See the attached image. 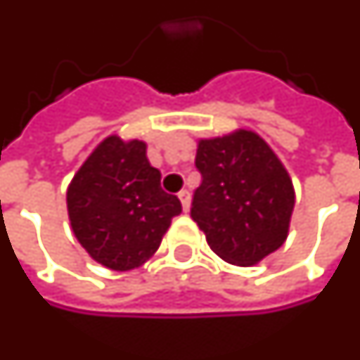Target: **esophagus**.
<instances>
[{"instance_id": "esophagus-1", "label": "esophagus", "mask_w": 360, "mask_h": 360, "mask_svg": "<svg viewBox=\"0 0 360 360\" xmlns=\"http://www.w3.org/2000/svg\"><path fill=\"white\" fill-rule=\"evenodd\" d=\"M179 200H181V205H183V210L187 212L188 206H191V193H188L187 188L179 191Z\"/></svg>"}]
</instances>
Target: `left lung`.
<instances>
[{
    "mask_svg": "<svg viewBox=\"0 0 360 360\" xmlns=\"http://www.w3.org/2000/svg\"><path fill=\"white\" fill-rule=\"evenodd\" d=\"M200 185L191 218L224 261L250 267L286 240L294 208L288 173L267 142L251 130L198 142Z\"/></svg>",
    "mask_w": 360,
    "mask_h": 360,
    "instance_id": "left-lung-1",
    "label": "left lung"
}]
</instances>
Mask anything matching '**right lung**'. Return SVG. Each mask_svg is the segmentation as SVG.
<instances>
[{
  "label": "right lung",
  "instance_id": "add662e5",
  "mask_svg": "<svg viewBox=\"0 0 360 360\" xmlns=\"http://www.w3.org/2000/svg\"><path fill=\"white\" fill-rule=\"evenodd\" d=\"M160 181L140 140L105 138L85 160L68 187V214L97 263L130 271L158 251L172 218L181 214L179 198Z\"/></svg>",
  "mask_w": 360,
  "mask_h": 360
}]
</instances>
